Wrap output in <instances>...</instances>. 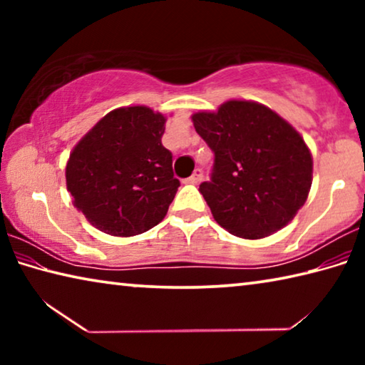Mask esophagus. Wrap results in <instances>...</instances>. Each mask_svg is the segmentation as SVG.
Segmentation results:
<instances>
[{"label":"esophagus","instance_id":"1","mask_svg":"<svg viewBox=\"0 0 365 365\" xmlns=\"http://www.w3.org/2000/svg\"><path fill=\"white\" fill-rule=\"evenodd\" d=\"M202 180V170L201 169H196L191 177L187 178L188 183H200Z\"/></svg>","mask_w":365,"mask_h":365}]
</instances>
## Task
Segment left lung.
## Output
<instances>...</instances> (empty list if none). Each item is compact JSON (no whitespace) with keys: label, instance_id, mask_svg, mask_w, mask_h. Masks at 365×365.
Returning a JSON list of instances; mask_svg holds the SVG:
<instances>
[{"label":"left lung","instance_id":"left-lung-1","mask_svg":"<svg viewBox=\"0 0 365 365\" xmlns=\"http://www.w3.org/2000/svg\"><path fill=\"white\" fill-rule=\"evenodd\" d=\"M191 119L214 153L211 180L202 182L200 191L215 222L248 240L285 227L306 202L312 183V158L301 135L252 101H227L217 113Z\"/></svg>","mask_w":365,"mask_h":365}]
</instances>
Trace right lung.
I'll list each match as a JSON object with an SVG mask.
<instances>
[{"label":"right lung","instance_id":"add662e5","mask_svg":"<svg viewBox=\"0 0 365 365\" xmlns=\"http://www.w3.org/2000/svg\"><path fill=\"white\" fill-rule=\"evenodd\" d=\"M165 117L150 108L110 110L78 141L66 168L72 202L91 225L132 237L165 217L180 187L163 146Z\"/></svg>","mask_w":365,"mask_h":365}]
</instances>
